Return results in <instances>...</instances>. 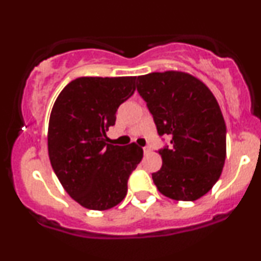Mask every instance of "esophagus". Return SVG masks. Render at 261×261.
<instances>
[{"mask_svg":"<svg viewBox=\"0 0 261 261\" xmlns=\"http://www.w3.org/2000/svg\"><path fill=\"white\" fill-rule=\"evenodd\" d=\"M143 152H145V153H148V152H151V147L146 146V147H143Z\"/></svg>","mask_w":261,"mask_h":261,"instance_id":"esophagus-1","label":"esophagus"}]
</instances>
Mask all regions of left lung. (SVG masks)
<instances>
[{
	"label": "left lung",
	"instance_id": "obj_1",
	"mask_svg": "<svg viewBox=\"0 0 261 261\" xmlns=\"http://www.w3.org/2000/svg\"><path fill=\"white\" fill-rule=\"evenodd\" d=\"M136 87L158 135L170 137L158 151L155 187L169 199L195 201L216 184L226 160V124L216 98L201 81L178 71L139 76Z\"/></svg>",
	"mask_w": 261,
	"mask_h": 261
}]
</instances>
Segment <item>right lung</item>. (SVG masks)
<instances>
[{"label": "right lung", "instance_id": "add662e5", "mask_svg": "<svg viewBox=\"0 0 261 261\" xmlns=\"http://www.w3.org/2000/svg\"><path fill=\"white\" fill-rule=\"evenodd\" d=\"M136 77H80L62 89L47 131L51 167L74 201L95 211L124 200L127 180L142 160L136 143H107L115 113L135 92Z\"/></svg>", "mask_w": 261, "mask_h": 261}]
</instances>
